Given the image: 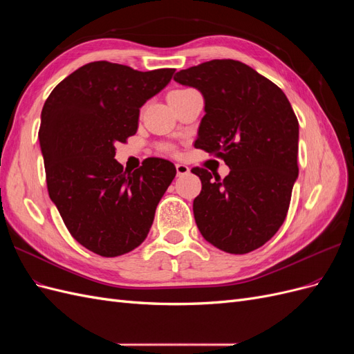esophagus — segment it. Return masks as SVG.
<instances>
[{
    "label": "esophagus",
    "mask_w": 354,
    "mask_h": 354,
    "mask_svg": "<svg viewBox=\"0 0 354 354\" xmlns=\"http://www.w3.org/2000/svg\"><path fill=\"white\" fill-rule=\"evenodd\" d=\"M176 169H177V176L181 177V176H187L190 173V168L185 164H176Z\"/></svg>",
    "instance_id": "obj_1"
}]
</instances>
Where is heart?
Here are the masks:
<instances>
[{"label": "heart", "mask_w": 354, "mask_h": 354, "mask_svg": "<svg viewBox=\"0 0 354 354\" xmlns=\"http://www.w3.org/2000/svg\"><path fill=\"white\" fill-rule=\"evenodd\" d=\"M176 91H181V90H176ZM174 93V91H173ZM168 149V151H171V147H167Z\"/></svg>", "instance_id": "heart-1"}]
</instances>
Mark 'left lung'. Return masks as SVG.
Listing matches in <instances>:
<instances>
[{
	"mask_svg": "<svg viewBox=\"0 0 354 354\" xmlns=\"http://www.w3.org/2000/svg\"><path fill=\"white\" fill-rule=\"evenodd\" d=\"M174 81L198 88L205 100L195 147L230 168L223 180L192 168L202 183L194 201L199 232L224 252L260 248L285 221L298 177V120L291 103L270 80L232 59L180 71Z\"/></svg>",
	"mask_w": 354,
	"mask_h": 354,
	"instance_id": "obj_1",
	"label": "left lung"
}]
</instances>
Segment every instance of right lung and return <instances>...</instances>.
Instances as JSON below:
<instances>
[{
    "mask_svg": "<svg viewBox=\"0 0 354 354\" xmlns=\"http://www.w3.org/2000/svg\"><path fill=\"white\" fill-rule=\"evenodd\" d=\"M174 72L91 62L59 82L42 108L38 138L50 199L73 239L102 257L146 239L176 177L162 158L145 159L133 173L115 159V143L136 134L140 108Z\"/></svg>",
    "mask_w": 354,
    "mask_h": 354,
    "instance_id": "1",
    "label": "right lung"
}]
</instances>
